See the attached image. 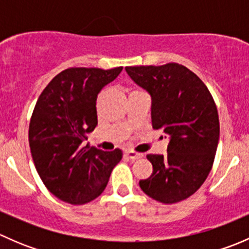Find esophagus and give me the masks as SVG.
I'll return each mask as SVG.
<instances>
[{"label": "esophagus", "mask_w": 249, "mask_h": 249, "mask_svg": "<svg viewBox=\"0 0 249 249\" xmlns=\"http://www.w3.org/2000/svg\"><path fill=\"white\" fill-rule=\"evenodd\" d=\"M125 154H126L127 157H129L131 160H137V159H141V158H143V154H141V153L134 152V150H131V149L125 150Z\"/></svg>", "instance_id": "1"}]
</instances>
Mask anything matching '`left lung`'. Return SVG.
I'll return each mask as SVG.
<instances>
[{"instance_id": "1", "label": "left lung", "mask_w": 249, "mask_h": 249, "mask_svg": "<svg viewBox=\"0 0 249 249\" xmlns=\"http://www.w3.org/2000/svg\"><path fill=\"white\" fill-rule=\"evenodd\" d=\"M125 70L152 97L153 129H162L170 140L166 155H147L153 173L140 180L141 189L162 203L185 200L201 187L214 161L219 118L212 95L194 72L175 62Z\"/></svg>"}]
</instances>
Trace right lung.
<instances>
[{"mask_svg": "<svg viewBox=\"0 0 249 249\" xmlns=\"http://www.w3.org/2000/svg\"><path fill=\"white\" fill-rule=\"evenodd\" d=\"M123 67H72L50 80L39 95L29 127L32 159L47 189L57 199L83 205L102 194L120 149L85 147L97 125L96 100Z\"/></svg>", "mask_w": 249, "mask_h": 249, "instance_id": "1", "label": "right lung"}]
</instances>
